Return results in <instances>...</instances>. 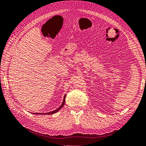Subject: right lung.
I'll use <instances>...</instances> for the list:
<instances>
[{"label":"right lung","mask_w":146,"mask_h":146,"mask_svg":"<svg viewBox=\"0 0 146 146\" xmlns=\"http://www.w3.org/2000/svg\"><path fill=\"white\" fill-rule=\"evenodd\" d=\"M65 98H66V96H65V97H64V99H63V103L62 104V105L61 106L58 108H57L56 110H55L54 111H51V112H49V113H33V114H54V113H56V112H57L59 110H60L63 107V106H64V104H65Z\"/></svg>","instance_id":"1"}]
</instances>
